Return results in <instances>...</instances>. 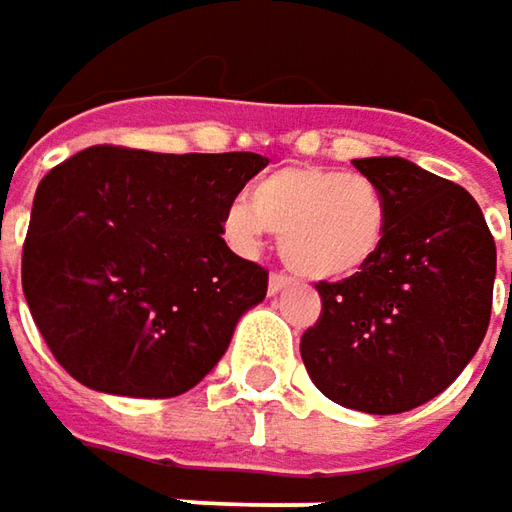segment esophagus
<instances>
[{"instance_id": "esophagus-1", "label": "esophagus", "mask_w": 512, "mask_h": 512, "mask_svg": "<svg viewBox=\"0 0 512 512\" xmlns=\"http://www.w3.org/2000/svg\"><path fill=\"white\" fill-rule=\"evenodd\" d=\"M287 285H290V279H287L285 273H270V282H267V290H270V296L282 293Z\"/></svg>"}]
</instances>
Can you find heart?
Masks as SVG:
<instances>
[{
	"label": "heart",
	"mask_w": 512,
	"mask_h": 512,
	"mask_svg": "<svg viewBox=\"0 0 512 512\" xmlns=\"http://www.w3.org/2000/svg\"><path fill=\"white\" fill-rule=\"evenodd\" d=\"M390 202L364 173L290 165L267 173L250 202L227 207L225 233L239 250H256L267 230L279 236L285 265L310 282H344L384 245Z\"/></svg>",
	"instance_id": "b5f03b06"
}]
</instances>
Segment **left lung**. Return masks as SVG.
I'll return each instance as SVG.
<instances>
[{"label": "left lung", "mask_w": 512, "mask_h": 512, "mask_svg": "<svg viewBox=\"0 0 512 512\" xmlns=\"http://www.w3.org/2000/svg\"><path fill=\"white\" fill-rule=\"evenodd\" d=\"M353 165L382 185L390 225L364 270L316 285L322 316L302 336V362L330 402L390 416L439 396L476 356L496 242L464 187L399 156Z\"/></svg>", "instance_id": "1"}]
</instances>
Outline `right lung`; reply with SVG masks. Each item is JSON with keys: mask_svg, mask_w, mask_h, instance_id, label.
I'll return each instance as SVG.
<instances>
[{"mask_svg": "<svg viewBox=\"0 0 512 512\" xmlns=\"http://www.w3.org/2000/svg\"><path fill=\"white\" fill-rule=\"evenodd\" d=\"M259 153L96 145L36 187L22 290L56 362L90 390L170 399L225 356L267 270L225 245Z\"/></svg>", "mask_w": 512, "mask_h": 512, "instance_id": "obj_1", "label": "right lung"}]
</instances>
